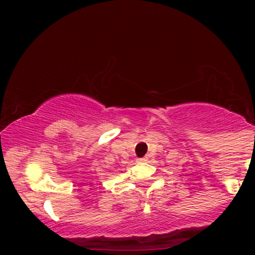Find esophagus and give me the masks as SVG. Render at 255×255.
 Listing matches in <instances>:
<instances>
[{
  "label": "esophagus",
  "instance_id": "1",
  "mask_svg": "<svg viewBox=\"0 0 255 255\" xmlns=\"http://www.w3.org/2000/svg\"><path fill=\"white\" fill-rule=\"evenodd\" d=\"M137 160L138 161H145L146 158H145V156H144V158H139V159H137Z\"/></svg>",
  "mask_w": 255,
  "mask_h": 255
}]
</instances>
